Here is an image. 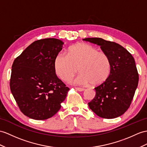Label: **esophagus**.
<instances>
[{
    "label": "esophagus",
    "instance_id": "obj_1",
    "mask_svg": "<svg viewBox=\"0 0 147 147\" xmlns=\"http://www.w3.org/2000/svg\"><path fill=\"white\" fill-rule=\"evenodd\" d=\"M77 90H78V91H80V92H82V91H84L85 89L84 88H79V87H76L75 88Z\"/></svg>",
    "mask_w": 147,
    "mask_h": 147
}]
</instances>
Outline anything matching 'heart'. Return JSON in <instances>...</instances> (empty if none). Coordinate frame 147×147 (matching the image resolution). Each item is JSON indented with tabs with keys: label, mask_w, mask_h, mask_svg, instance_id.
Instances as JSON below:
<instances>
[{
	"label": "heart",
	"mask_w": 147,
	"mask_h": 147,
	"mask_svg": "<svg viewBox=\"0 0 147 147\" xmlns=\"http://www.w3.org/2000/svg\"><path fill=\"white\" fill-rule=\"evenodd\" d=\"M77 67L80 74L70 82L79 85H100L109 77L111 71L109 56L88 44L70 46L66 54L59 53L55 57V72L63 80H70L76 73Z\"/></svg>",
	"instance_id": "heart-1"
}]
</instances>
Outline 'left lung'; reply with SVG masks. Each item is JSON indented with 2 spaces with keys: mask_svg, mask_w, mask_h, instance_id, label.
<instances>
[{
  "mask_svg": "<svg viewBox=\"0 0 147 147\" xmlns=\"http://www.w3.org/2000/svg\"><path fill=\"white\" fill-rule=\"evenodd\" d=\"M84 40L100 46L109 56L111 71L109 77L95 88L96 95L88 104L96 115L114 119L126 112L133 100L138 83L135 59L123 47L101 38H85Z\"/></svg>",
  "mask_w": 147,
  "mask_h": 147,
  "instance_id": "left-lung-1",
  "label": "left lung"
}]
</instances>
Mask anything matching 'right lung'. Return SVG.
Instances as JSON below:
<instances>
[{"label": "right lung", "instance_id": "1", "mask_svg": "<svg viewBox=\"0 0 147 147\" xmlns=\"http://www.w3.org/2000/svg\"><path fill=\"white\" fill-rule=\"evenodd\" d=\"M63 42L54 38L35 41L14 60L10 87L25 115L38 120L52 117L61 108L69 88L57 77L55 56Z\"/></svg>", "mask_w": 147, "mask_h": 147}]
</instances>
